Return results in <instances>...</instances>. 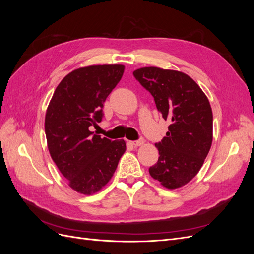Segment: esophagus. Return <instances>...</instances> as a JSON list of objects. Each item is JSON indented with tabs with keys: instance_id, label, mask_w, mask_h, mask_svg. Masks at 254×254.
<instances>
[{
	"instance_id": "esophagus-1",
	"label": "esophagus",
	"mask_w": 254,
	"mask_h": 254,
	"mask_svg": "<svg viewBox=\"0 0 254 254\" xmlns=\"http://www.w3.org/2000/svg\"><path fill=\"white\" fill-rule=\"evenodd\" d=\"M129 143L131 144L132 146H134V147H137V146H141V145L144 144V140L140 139V140H137V141H131V142H129Z\"/></svg>"
}]
</instances>
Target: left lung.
Here are the masks:
<instances>
[{
  "label": "left lung",
  "mask_w": 254,
  "mask_h": 254,
  "mask_svg": "<svg viewBox=\"0 0 254 254\" xmlns=\"http://www.w3.org/2000/svg\"><path fill=\"white\" fill-rule=\"evenodd\" d=\"M135 79L150 92L158 111L171 122L166 136L156 144L158 162L149 174L166 189L186 186L200 171L213 141L209 99L189 75L156 66L137 68Z\"/></svg>",
  "instance_id": "left-lung-1"
}]
</instances>
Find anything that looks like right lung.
Listing matches in <instances>:
<instances>
[{
  "mask_svg": "<svg viewBox=\"0 0 254 254\" xmlns=\"http://www.w3.org/2000/svg\"><path fill=\"white\" fill-rule=\"evenodd\" d=\"M122 64L89 65L68 73L57 86L45 114L50 155L68 186L91 195L110 181L126 150L124 140L93 134L106 98L121 80Z\"/></svg>",
  "mask_w": 254,
  "mask_h": 254,
  "instance_id": "obj_1",
  "label": "right lung"
}]
</instances>
